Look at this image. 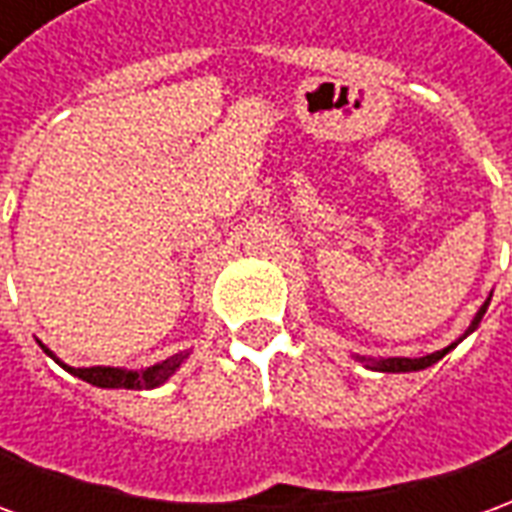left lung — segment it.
Returning a JSON list of instances; mask_svg holds the SVG:
<instances>
[{"mask_svg":"<svg viewBox=\"0 0 512 512\" xmlns=\"http://www.w3.org/2000/svg\"><path fill=\"white\" fill-rule=\"evenodd\" d=\"M485 310H488V301H485L483 307H480V312L474 315L472 326H469V332H474L477 329V323L483 321ZM466 332V334H469ZM450 348H455V343L447 345V348H441V351H436V354H428V356H419V359H406V356H395V359H362V362H367V367H373V370H381V373H408V370H425V367L436 365L441 356L447 354Z\"/></svg>","mask_w":512,"mask_h":512,"instance_id":"1","label":"left lung"}]
</instances>
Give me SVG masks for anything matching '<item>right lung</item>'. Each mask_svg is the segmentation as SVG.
Wrapping results in <instances>:
<instances>
[{"label":"right lung","mask_w":512,"mask_h":512,"mask_svg":"<svg viewBox=\"0 0 512 512\" xmlns=\"http://www.w3.org/2000/svg\"><path fill=\"white\" fill-rule=\"evenodd\" d=\"M46 351V348H43ZM49 354V351H46ZM54 356V354H49ZM189 354H175L169 356L167 362H161V365H153L142 370V373H126V370H115V367H68L60 365L73 373V376H79L82 381L93 386H101V389H153V386L164 384L175 370L180 367V362L186 359Z\"/></svg>","instance_id":"right-lung-1"}]
</instances>
